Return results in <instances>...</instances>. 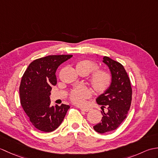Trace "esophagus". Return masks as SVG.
Returning a JSON list of instances; mask_svg holds the SVG:
<instances>
[{"mask_svg":"<svg viewBox=\"0 0 158 158\" xmlns=\"http://www.w3.org/2000/svg\"><path fill=\"white\" fill-rule=\"evenodd\" d=\"M80 109L83 110V111H85V112H88V111H89L90 110H91V109H89V108H80Z\"/></svg>","mask_w":158,"mask_h":158,"instance_id":"esophagus-1","label":"esophagus"}]
</instances>
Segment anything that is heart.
<instances>
[{"mask_svg":"<svg viewBox=\"0 0 158 158\" xmlns=\"http://www.w3.org/2000/svg\"><path fill=\"white\" fill-rule=\"evenodd\" d=\"M77 69L85 70L88 74L98 69V65L90 60H82L77 64ZM111 75L106 70H97L91 76V84L95 91L103 93L109 88L111 83ZM91 96V91L85 85H80L72 90L70 98L76 105H82L85 102V99Z\"/></svg>","mask_w":158,"mask_h":158,"instance_id":"1","label":"heart"}]
</instances>
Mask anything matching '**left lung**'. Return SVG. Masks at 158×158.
<instances>
[{
  "mask_svg": "<svg viewBox=\"0 0 158 158\" xmlns=\"http://www.w3.org/2000/svg\"><path fill=\"white\" fill-rule=\"evenodd\" d=\"M102 62L109 67L111 75L109 88L96 98V102L107 108L101 111V122L94 126L96 132L103 134L116 130L126 118L132 101V88L124 67L118 62L104 56Z\"/></svg>",
  "mask_w": 158,
  "mask_h": 158,
  "instance_id": "left-lung-1",
  "label": "left lung"
}]
</instances>
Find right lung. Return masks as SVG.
<instances>
[{
  "instance_id": "add662e5",
  "label": "right lung",
  "mask_w": 158,
  "mask_h": 158,
  "mask_svg": "<svg viewBox=\"0 0 158 158\" xmlns=\"http://www.w3.org/2000/svg\"><path fill=\"white\" fill-rule=\"evenodd\" d=\"M72 55H54L36 59L30 64L19 86L20 102L30 121L36 129L50 132L60 126L69 105L51 106L52 87L56 85L58 66Z\"/></svg>"
}]
</instances>
